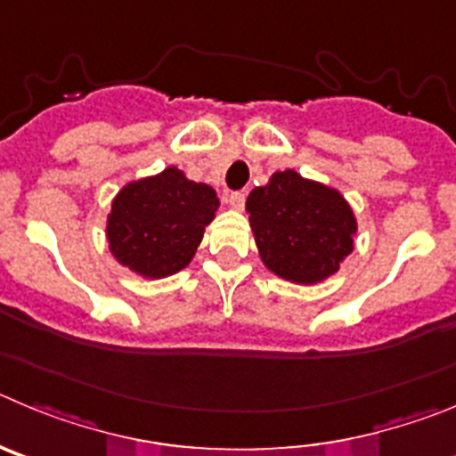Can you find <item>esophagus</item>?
I'll use <instances>...</instances> for the list:
<instances>
[{"instance_id": "esophagus-1", "label": "esophagus", "mask_w": 456, "mask_h": 456, "mask_svg": "<svg viewBox=\"0 0 456 456\" xmlns=\"http://www.w3.org/2000/svg\"><path fill=\"white\" fill-rule=\"evenodd\" d=\"M245 198H248V195H245L243 191H236V192H232V195H229V204H232L236 211H240V208L245 207Z\"/></svg>"}]
</instances>
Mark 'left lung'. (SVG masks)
I'll list each match as a JSON object with an SVG mask.
<instances>
[{
	"label": "left lung",
	"instance_id": "left-lung-1",
	"mask_svg": "<svg viewBox=\"0 0 456 456\" xmlns=\"http://www.w3.org/2000/svg\"><path fill=\"white\" fill-rule=\"evenodd\" d=\"M245 211L264 264L295 284L322 281L352 252L356 220L343 195L295 170L254 188Z\"/></svg>",
	"mask_w": 456,
	"mask_h": 456
}]
</instances>
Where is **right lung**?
Here are the masks:
<instances>
[{"mask_svg": "<svg viewBox=\"0 0 456 456\" xmlns=\"http://www.w3.org/2000/svg\"><path fill=\"white\" fill-rule=\"evenodd\" d=\"M218 198L207 183L188 182L177 167L134 182L118 192L109 216V243L122 265L159 279L191 264Z\"/></svg>", "mask_w": 456, "mask_h": 456, "instance_id": "add662e5", "label": "right lung"}]
</instances>
